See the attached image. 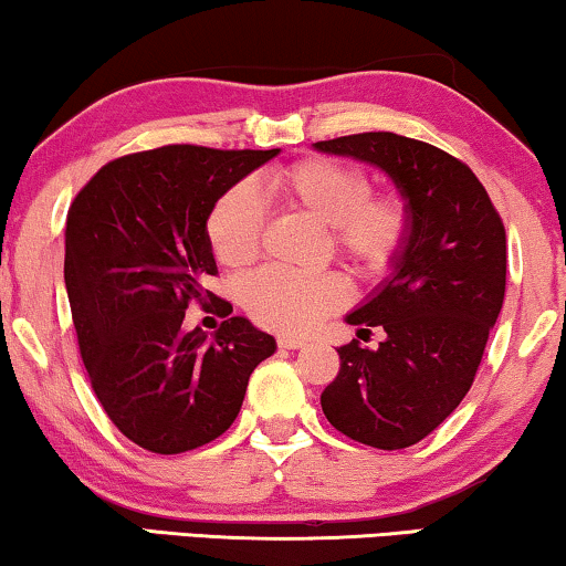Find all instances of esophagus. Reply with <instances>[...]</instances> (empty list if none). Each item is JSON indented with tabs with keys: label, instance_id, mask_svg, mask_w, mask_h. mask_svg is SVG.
<instances>
[{
	"label": "esophagus",
	"instance_id": "1",
	"mask_svg": "<svg viewBox=\"0 0 566 566\" xmlns=\"http://www.w3.org/2000/svg\"><path fill=\"white\" fill-rule=\"evenodd\" d=\"M306 344H308V339L291 337V334H281V337H277V347L281 349H301V347H306Z\"/></svg>",
	"mask_w": 566,
	"mask_h": 566
}]
</instances>
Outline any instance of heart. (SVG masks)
<instances>
[{"instance_id":"obj_1","label":"heart","mask_w":566,"mask_h":566,"mask_svg":"<svg viewBox=\"0 0 566 566\" xmlns=\"http://www.w3.org/2000/svg\"><path fill=\"white\" fill-rule=\"evenodd\" d=\"M270 191L285 207L329 227V242L357 275L388 273L406 242L408 217L398 196H370L363 170L329 158H308L270 176ZM265 211L258 188L242 181L219 196L207 219V237L217 260L244 268L258 258ZM242 303L258 324L275 332L311 329L318 318L347 301L337 273L296 275L260 270L242 283Z\"/></svg>"}]
</instances>
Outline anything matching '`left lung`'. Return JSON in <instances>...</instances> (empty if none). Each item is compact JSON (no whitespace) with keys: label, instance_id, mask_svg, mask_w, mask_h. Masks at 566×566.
<instances>
[{"label":"left lung","instance_id":"1","mask_svg":"<svg viewBox=\"0 0 566 566\" xmlns=\"http://www.w3.org/2000/svg\"><path fill=\"white\" fill-rule=\"evenodd\" d=\"M314 150L375 166L403 199L408 232L385 281L344 322L365 350L342 344L339 373L322 392L324 416L359 444L403 449L462 403L505 296V229L485 186L462 160L429 143L363 133Z\"/></svg>","mask_w":566,"mask_h":566}]
</instances>
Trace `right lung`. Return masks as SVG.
I'll use <instances>...</instances> for the list:
<instances>
[{
    "label": "right lung",
    "instance_id": "obj_1",
    "mask_svg": "<svg viewBox=\"0 0 566 566\" xmlns=\"http://www.w3.org/2000/svg\"><path fill=\"white\" fill-rule=\"evenodd\" d=\"M277 153L168 145L125 155L71 203L63 277L81 357L106 416L147 452L222 437L252 370L277 349L244 316L211 337L184 329L188 303L217 298L207 291L211 207Z\"/></svg>",
    "mask_w": 566,
    "mask_h": 566
}]
</instances>
